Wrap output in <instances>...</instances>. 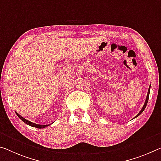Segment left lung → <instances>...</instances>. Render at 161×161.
Returning a JSON list of instances; mask_svg holds the SVG:
<instances>
[{
	"label": "left lung",
	"instance_id": "obj_1",
	"mask_svg": "<svg viewBox=\"0 0 161 161\" xmlns=\"http://www.w3.org/2000/svg\"><path fill=\"white\" fill-rule=\"evenodd\" d=\"M150 86H149V89H148V92H147V97H146V99H145V104H144V105H143V107H142V109H141V110L140 111V113L137 114V115L134 117V118H136V117H138L140 114H141L142 112L144 111V109H145V108H146V105H147V102H148V99H149V94H150Z\"/></svg>",
	"mask_w": 161,
	"mask_h": 161
}]
</instances>
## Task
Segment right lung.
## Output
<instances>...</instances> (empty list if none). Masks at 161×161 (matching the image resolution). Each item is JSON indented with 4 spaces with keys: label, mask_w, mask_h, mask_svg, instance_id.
<instances>
[{
    "label": "right lung",
    "mask_w": 161,
    "mask_h": 161,
    "mask_svg": "<svg viewBox=\"0 0 161 161\" xmlns=\"http://www.w3.org/2000/svg\"><path fill=\"white\" fill-rule=\"evenodd\" d=\"M16 113V114H17V116L19 117V118L21 119L23 122H24L25 124L29 125L31 126V127H36V128H44V127H47L48 125H38V124L34 123V122H30V121H29V120H27V119H25L24 118V117H23L22 116L20 115V114H19V113Z\"/></svg>",
    "instance_id": "add662e5"
}]
</instances>
